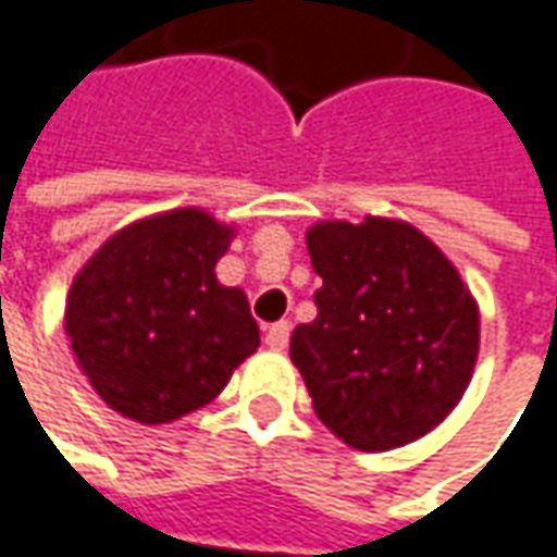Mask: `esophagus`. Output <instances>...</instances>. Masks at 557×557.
<instances>
[{"label":"esophagus","instance_id":"1","mask_svg":"<svg viewBox=\"0 0 557 557\" xmlns=\"http://www.w3.org/2000/svg\"><path fill=\"white\" fill-rule=\"evenodd\" d=\"M289 321H277V324L268 326V333H264V346L274 351H283L289 346Z\"/></svg>","mask_w":557,"mask_h":557}]
</instances>
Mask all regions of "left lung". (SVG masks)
Listing matches in <instances>:
<instances>
[{
  "instance_id": "8db88e82",
  "label": "left lung",
  "mask_w": 557,
  "mask_h": 557,
  "mask_svg": "<svg viewBox=\"0 0 557 557\" xmlns=\"http://www.w3.org/2000/svg\"><path fill=\"white\" fill-rule=\"evenodd\" d=\"M318 318L289 336L314 414L351 448L386 451L430 433L465 396L480 349L468 286L401 221L308 231Z\"/></svg>"
}]
</instances>
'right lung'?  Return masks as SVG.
Segmentation results:
<instances>
[{"label": "right lung", "instance_id": "right-lung-1", "mask_svg": "<svg viewBox=\"0 0 557 557\" xmlns=\"http://www.w3.org/2000/svg\"><path fill=\"white\" fill-rule=\"evenodd\" d=\"M231 236L206 211L177 208L114 233L74 277L64 330L117 414L177 421L214 399L258 349L246 293L214 277Z\"/></svg>", "mask_w": 557, "mask_h": 557}]
</instances>
